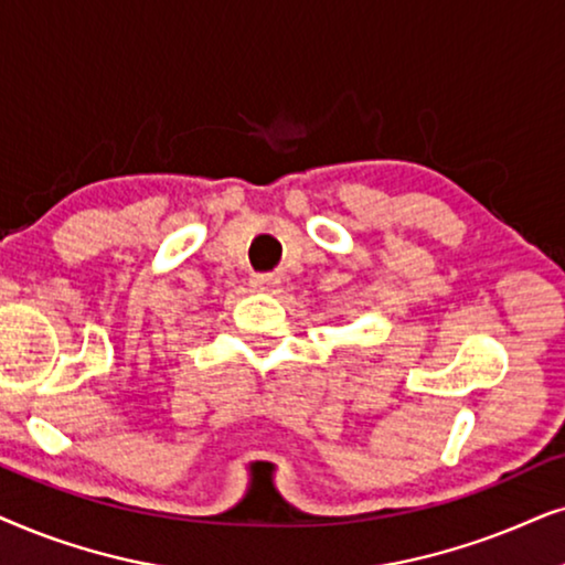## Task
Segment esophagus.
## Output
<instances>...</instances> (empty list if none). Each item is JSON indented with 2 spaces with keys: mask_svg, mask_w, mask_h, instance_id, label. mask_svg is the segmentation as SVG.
I'll return each mask as SVG.
<instances>
[{
  "mask_svg": "<svg viewBox=\"0 0 565 565\" xmlns=\"http://www.w3.org/2000/svg\"><path fill=\"white\" fill-rule=\"evenodd\" d=\"M278 284H281V276L278 274H253L250 276V287L260 289V291H274Z\"/></svg>",
  "mask_w": 565,
  "mask_h": 565,
  "instance_id": "34e87169",
  "label": "esophagus"
}]
</instances>
